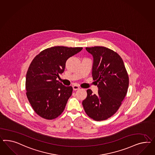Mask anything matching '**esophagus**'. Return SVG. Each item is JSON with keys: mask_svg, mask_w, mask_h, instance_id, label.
I'll use <instances>...</instances> for the list:
<instances>
[{"mask_svg": "<svg viewBox=\"0 0 155 155\" xmlns=\"http://www.w3.org/2000/svg\"><path fill=\"white\" fill-rule=\"evenodd\" d=\"M73 90H80V87L77 86V85H73Z\"/></svg>", "mask_w": 155, "mask_h": 155, "instance_id": "34e87169", "label": "esophagus"}]
</instances>
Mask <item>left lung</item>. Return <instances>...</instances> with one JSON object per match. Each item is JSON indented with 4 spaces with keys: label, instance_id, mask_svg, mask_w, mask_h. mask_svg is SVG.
Instances as JSON below:
<instances>
[{
    "label": "left lung",
    "instance_id": "obj_1",
    "mask_svg": "<svg viewBox=\"0 0 155 155\" xmlns=\"http://www.w3.org/2000/svg\"><path fill=\"white\" fill-rule=\"evenodd\" d=\"M92 54V76L98 87L97 94L87 90L82 101L85 112L95 121H103L113 116L121 105L127 92L129 77L119 54L105 47H86Z\"/></svg>",
    "mask_w": 155,
    "mask_h": 155
}]
</instances>
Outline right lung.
Masks as SVG:
<instances>
[{"label":"right lung","instance_id":"add662e5","mask_svg":"<svg viewBox=\"0 0 155 155\" xmlns=\"http://www.w3.org/2000/svg\"><path fill=\"white\" fill-rule=\"evenodd\" d=\"M82 47L55 46L42 51L30 64L26 75V96L35 113L47 120L60 116L72 94L71 86L57 81L67 60Z\"/></svg>","mask_w":155,"mask_h":155}]
</instances>
